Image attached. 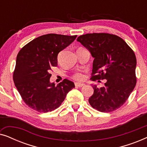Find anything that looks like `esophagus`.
I'll return each mask as SVG.
<instances>
[{"label": "esophagus", "instance_id": "1", "mask_svg": "<svg viewBox=\"0 0 147 147\" xmlns=\"http://www.w3.org/2000/svg\"><path fill=\"white\" fill-rule=\"evenodd\" d=\"M75 86H77V87H82V86H85V84H82V83H78V82H76V83H75Z\"/></svg>", "mask_w": 147, "mask_h": 147}]
</instances>
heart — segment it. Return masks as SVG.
Listing matches in <instances>:
<instances>
[{
	"label": "heart",
	"instance_id": "b5f03b06",
	"mask_svg": "<svg viewBox=\"0 0 147 147\" xmlns=\"http://www.w3.org/2000/svg\"><path fill=\"white\" fill-rule=\"evenodd\" d=\"M84 75L81 73H76L74 75V78L76 80H79V81H80V80H82L84 79Z\"/></svg>",
	"mask_w": 147,
	"mask_h": 147
}]
</instances>
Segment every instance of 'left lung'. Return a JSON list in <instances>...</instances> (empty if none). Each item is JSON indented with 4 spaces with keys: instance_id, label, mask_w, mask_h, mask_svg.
Masks as SVG:
<instances>
[{
    "instance_id": "left-lung-1",
    "label": "left lung",
    "mask_w": 147,
    "mask_h": 147,
    "mask_svg": "<svg viewBox=\"0 0 147 147\" xmlns=\"http://www.w3.org/2000/svg\"><path fill=\"white\" fill-rule=\"evenodd\" d=\"M77 41L94 58L92 80H106L104 87L92 84L89 98L92 108L110 112L124 104L136 84L135 54L122 38L108 33H88Z\"/></svg>"
}]
</instances>
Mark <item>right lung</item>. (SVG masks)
<instances>
[{
    "label": "right lung",
    "instance_id": "obj_1",
    "mask_svg": "<svg viewBox=\"0 0 147 147\" xmlns=\"http://www.w3.org/2000/svg\"><path fill=\"white\" fill-rule=\"evenodd\" d=\"M77 35L47 34L24 46L18 53L13 80L23 101L39 112L59 107L67 94L75 88L65 79L55 86L50 82L52 67L57 65L58 53L69 45Z\"/></svg>",
    "mask_w": 147,
    "mask_h": 147
}]
</instances>
